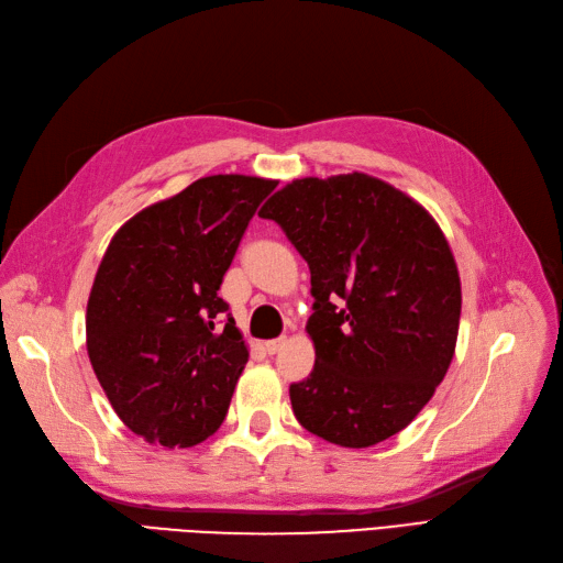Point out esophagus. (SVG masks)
I'll list each match as a JSON object with an SVG mask.
<instances>
[{
	"instance_id": "esophagus-1",
	"label": "esophagus",
	"mask_w": 563,
	"mask_h": 563,
	"mask_svg": "<svg viewBox=\"0 0 563 563\" xmlns=\"http://www.w3.org/2000/svg\"><path fill=\"white\" fill-rule=\"evenodd\" d=\"M284 345H286V338L282 335V338H275V340H267L265 350H267V354H277Z\"/></svg>"
}]
</instances>
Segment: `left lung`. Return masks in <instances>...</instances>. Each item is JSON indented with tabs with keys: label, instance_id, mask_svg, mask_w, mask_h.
<instances>
[{
	"label": "left lung",
	"instance_id": "obj_1",
	"mask_svg": "<svg viewBox=\"0 0 563 563\" xmlns=\"http://www.w3.org/2000/svg\"><path fill=\"white\" fill-rule=\"evenodd\" d=\"M312 275L314 368L288 395L305 430L345 449L401 432L451 366L460 277L437 220L366 174L298 178L261 209Z\"/></svg>",
	"mask_w": 563,
	"mask_h": 563
}]
</instances>
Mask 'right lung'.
<instances>
[{
  "label": "right lung",
  "instance_id": "right-lung-1",
  "mask_svg": "<svg viewBox=\"0 0 563 563\" xmlns=\"http://www.w3.org/2000/svg\"><path fill=\"white\" fill-rule=\"evenodd\" d=\"M275 187L240 174L199 178L126 220L98 265L89 360L114 413L150 444L190 449L225 420L249 347L218 288Z\"/></svg>",
  "mask_w": 563,
  "mask_h": 563
}]
</instances>
